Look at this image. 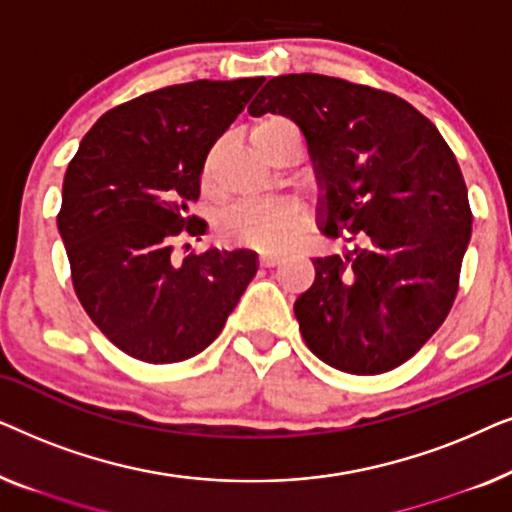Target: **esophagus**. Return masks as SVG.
<instances>
[{"label": "esophagus", "mask_w": 512, "mask_h": 512, "mask_svg": "<svg viewBox=\"0 0 512 512\" xmlns=\"http://www.w3.org/2000/svg\"><path fill=\"white\" fill-rule=\"evenodd\" d=\"M261 261L263 268H275L277 263H282V254H272V251H261Z\"/></svg>", "instance_id": "1"}]
</instances>
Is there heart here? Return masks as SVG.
<instances>
[{"label":"heart","instance_id":"1","mask_svg":"<svg viewBox=\"0 0 512 512\" xmlns=\"http://www.w3.org/2000/svg\"><path fill=\"white\" fill-rule=\"evenodd\" d=\"M272 135H298L296 128L282 116H263L256 123L251 139ZM214 181V156H209L205 167V184ZM303 226V212L291 200H249L237 205L226 216L223 230L228 237L240 242L256 244L265 249L286 247Z\"/></svg>","mask_w":512,"mask_h":512}]
</instances>
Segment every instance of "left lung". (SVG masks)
I'll list each match as a JSON object with an SVG mask.
<instances>
[{"label":"left lung","mask_w":512,"mask_h":512,"mask_svg":"<svg viewBox=\"0 0 512 512\" xmlns=\"http://www.w3.org/2000/svg\"><path fill=\"white\" fill-rule=\"evenodd\" d=\"M268 111L303 132L319 230L354 242L312 258L314 282L293 303L305 345L345 373H387L457 296L473 221L457 158L412 104L335 76H275L249 104Z\"/></svg>","instance_id":"1"}]
</instances>
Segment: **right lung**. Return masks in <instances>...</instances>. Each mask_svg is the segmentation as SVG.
<instances>
[{"mask_svg": "<svg viewBox=\"0 0 512 512\" xmlns=\"http://www.w3.org/2000/svg\"><path fill=\"white\" fill-rule=\"evenodd\" d=\"M265 79L191 81L118 104L81 139L62 184L58 230L74 291L95 326L125 354L177 363L221 333L254 279L251 249L209 247L172 258L207 153Z\"/></svg>", "mask_w": 512, "mask_h": 512, "instance_id": "right-lung-1", "label": "right lung"}]
</instances>
